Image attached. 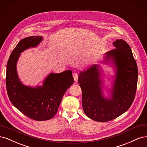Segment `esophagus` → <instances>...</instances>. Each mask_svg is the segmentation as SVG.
<instances>
[{
    "label": "esophagus",
    "mask_w": 147,
    "mask_h": 147,
    "mask_svg": "<svg viewBox=\"0 0 147 147\" xmlns=\"http://www.w3.org/2000/svg\"><path fill=\"white\" fill-rule=\"evenodd\" d=\"M73 77H74V80L76 82L78 80V75L77 73H74L73 74Z\"/></svg>",
    "instance_id": "34e87169"
}]
</instances>
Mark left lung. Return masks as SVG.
<instances>
[{
    "label": "left lung",
    "instance_id": "obj_1",
    "mask_svg": "<svg viewBox=\"0 0 147 147\" xmlns=\"http://www.w3.org/2000/svg\"><path fill=\"white\" fill-rule=\"evenodd\" d=\"M113 44L115 48L105 53V60L112 59L117 69L112 99L102 95L98 65L92 66L78 76L84 112L96 121L107 122L118 117L130 108L136 96L138 69L131 49L123 39Z\"/></svg>",
    "mask_w": 147,
    "mask_h": 147
}]
</instances>
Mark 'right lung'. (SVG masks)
<instances>
[{
	"instance_id": "right-lung-1",
	"label": "right lung",
	"mask_w": 147,
	"mask_h": 147,
	"mask_svg": "<svg viewBox=\"0 0 147 147\" xmlns=\"http://www.w3.org/2000/svg\"><path fill=\"white\" fill-rule=\"evenodd\" d=\"M41 36H30L22 39L11 52L7 62L6 86L10 100L16 109L28 117L45 121L57 112L62 98L74 83L72 72L51 73L42 86L30 88L21 83L16 72V63L20 53L29 47H37L42 40Z\"/></svg>"
}]
</instances>
